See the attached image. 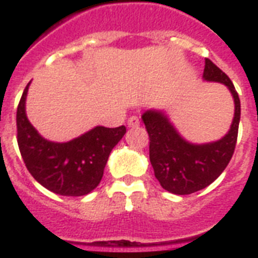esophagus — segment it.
I'll return each mask as SVG.
<instances>
[{
    "mask_svg": "<svg viewBox=\"0 0 258 258\" xmlns=\"http://www.w3.org/2000/svg\"><path fill=\"white\" fill-rule=\"evenodd\" d=\"M127 123H128V127H138L140 124V120L138 116H131Z\"/></svg>",
    "mask_w": 258,
    "mask_h": 258,
    "instance_id": "esophagus-1",
    "label": "esophagus"
}]
</instances>
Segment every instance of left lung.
Returning a JSON list of instances; mask_svg holds the SVG:
<instances>
[{
	"instance_id": "obj_1",
	"label": "left lung",
	"mask_w": 258,
	"mask_h": 258,
	"mask_svg": "<svg viewBox=\"0 0 258 258\" xmlns=\"http://www.w3.org/2000/svg\"><path fill=\"white\" fill-rule=\"evenodd\" d=\"M203 79L225 85L233 98V120L221 139L211 143H190L180 135L164 111L152 108L142 115L150 135V162L155 177L171 194L190 195L208 187L227 168L236 147L241 114L237 91L228 75L212 60L205 59Z\"/></svg>"
}]
</instances>
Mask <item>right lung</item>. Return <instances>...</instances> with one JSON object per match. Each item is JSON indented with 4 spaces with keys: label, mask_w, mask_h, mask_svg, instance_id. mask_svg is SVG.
I'll return each instance as SVG.
<instances>
[{
    "label": "right lung",
    "mask_w": 258,
    "mask_h": 258,
    "mask_svg": "<svg viewBox=\"0 0 258 258\" xmlns=\"http://www.w3.org/2000/svg\"><path fill=\"white\" fill-rule=\"evenodd\" d=\"M27 83L17 108V142L25 165L41 185L62 196H85L98 187L112 148L125 127L96 125L73 140L50 142L38 134L26 116Z\"/></svg>",
    "instance_id": "1"
}]
</instances>
